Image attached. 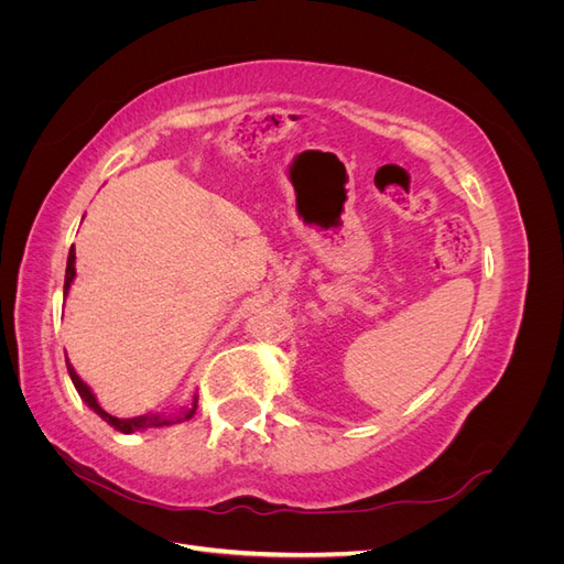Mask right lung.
I'll use <instances>...</instances> for the list:
<instances>
[{
  "instance_id": "1",
  "label": "right lung",
  "mask_w": 564,
  "mask_h": 564,
  "mask_svg": "<svg viewBox=\"0 0 564 564\" xmlns=\"http://www.w3.org/2000/svg\"><path fill=\"white\" fill-rule=\"evenodd\" d=\"M73 280H75V249H70V253H67L65 294H67V289H70ZM65 362H67V357H65ZM67 373H70V379H73V383H75V388H77V392H79V398H82L84 402H87V406H91L100 419H104L106 423H110L112 429L119 431V433H133V431H145V429H160V425H172V423H176V421H187V419H193L195 409H197V398H195L191 412H185V414L178 416V419H166V416H160V414H145V416H135V419H117V416H110L108 412H104V409H100V404H98L96 398H94V392L89 390L87 383H84V381L77 377L70 362H67Z\"/></svg>"
}]
</instances>
